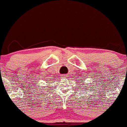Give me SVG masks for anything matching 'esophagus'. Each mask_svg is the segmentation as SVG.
Instances as JSON below:
<instances>
[{"instance_id":"1","label":"esophagus","mask_w":127,"mask_h":127,"mask_svg":"<svg viewBox=\"0 0 127 127\" xmlns=\"http://www.w3.org/2000/svg\"><path fill=\"white\" fill-rule=\"evenodd\" d=\"M65 76H62V77H66Z\"/></svg>"}]
</instances>
